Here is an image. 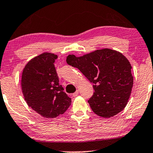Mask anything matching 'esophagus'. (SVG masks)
Masks as SVG:
<instances>
[{"instance_id":"esophagus-1","label":"esophagus","mask_w":153,"mask_h":153,"mask_svg":"<svg viewBox=\"0 0 153 153\" xmlns=\"http://www.w3.org/2000/svg\"><path fill=\"white\" fill-rule=\"evenodd\" d=\"M78 95H79V91H76V92H75V93L72 94V96H73V97H76V96Z\"/></svg>"}]
</instances>
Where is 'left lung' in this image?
Listing matches in <instances>:
<instances>
[{
  "label": "left lung",
  "mask_w": 153,
  "mask_h": 153,
  "mask_svg": "<svg viewBox=\"0 0 153 153\" xmlns=\"http://www.w3.org/2000/svg\"><path fill=\"white\" fill-rule=\"evenodd\" d=\"M66 61L93 83L95 92L88 102L95 114L110 118L123 110L134 80L131 66L125 56L115 50L103 49L81 57L69 55Z\"/></svg>",
  "instance_id": "1"
}]
</instances>
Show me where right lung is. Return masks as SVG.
<instances>
[{
  "mask_svg": "<svg viewBox=\"0 0 153 153\" xmlns=\"http://www.w3.org/2000/svg\"><path fill=\"white\" fill-rule=\"evenodd\" d=\"M57 58V55L47 52L36 56L26 64L22 76V88L26 103L47 118L63 114L72 102L59 84L54 66Z\"/></svg>",
  "mask_w": 153,
  "mask_h": 153,
  "instance_id": "1",
  "label": "right lung"
}]
</instances>
